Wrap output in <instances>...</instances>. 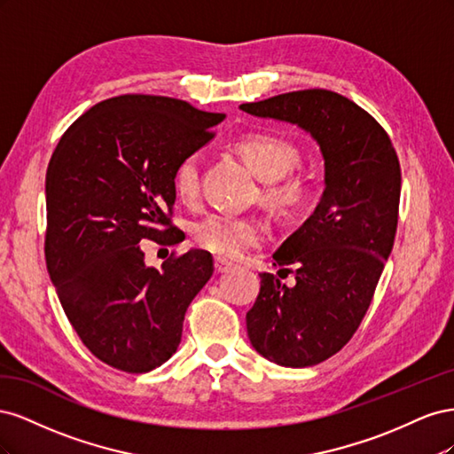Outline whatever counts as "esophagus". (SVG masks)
Masks as SVG:
<instances>
[{
  "label": "esophagus",
  "mask_w": 454,
  "mask_h": 454,
  "mask_svg": "<svg viewBox=\"0 0 454 454\" xmlns=\"http://www.w3.org/2000/svg\"><path fill=\"white\" fill-rule=\"evenodd\" d=\"M214 267H215L217 272H225V270H229L232 267V263H231L229 259H225V257H215L214 259Z\"/></svg>",
  "instance_id": "1"
}]
</instances>
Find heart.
I'll return each mask as SVG.
<instances>
[{"label": "heart", "instance_id": "heart-1", "mask_svg": "<svg viewBox=\"0 0 454 454\" xmlns=\"http://www.w3.org/2000/svg\"><path fill=\"white\" fill-rule=\"evenodd\" d=\"M242 157L265 182H277L294 168L297 162L295 145L270 132H254L244 136L237 144ZM200 185V155L189 153L176 164L172 174V187L184 202L195 200ZM299 193L294 182L274 184L269 197L278 202H292ZM195 242L200 248L222 257H239L246 250L259 246L267 239L265 225L255 217L215 212L202 217L193 229Z\"/></svg>", "mask_w": 454, "mask_h": 454}]
</instances>
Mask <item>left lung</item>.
I'll return each mask as SVG.
<instances>
[{
    "mask_svg": "<svg viewBox=\"0 0 454 454\" xmlns=\"http://www.w3.org/2000/svg\"><path fill=\"white\" fill-rule=\"evenodd\" d=\"M240 109L301 127L322 151V199L272 254L274 265H294L280 270L294 272L295 286L261 272L259 295L246 314L250 342L263 358L316 365L347 345L373 299L395 237L400 160L387 130L332 90L286 92Z\"/></svg>",
    "mask_w": 454,
    "mask_h": 454,
    "instance_id": "obj_1",
    "label": "left lung"
}]
</instances>
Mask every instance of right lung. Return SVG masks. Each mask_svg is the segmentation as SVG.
I'll return each instance as SVG.
<instances>
[{
  "instance_id": "1",
  "label": "right lung",
  "mask_w": 454,
  "mask_h": 454,
  "mask_svg": "<svg viewBox=\"0 0 454 454\" xmlns=\"http://www.w3.org/2000/svg\"><path fill=\"white\" fill-rule=\"evenodd\" d=\"M223 114L185 100L122 94L92 106L51 157L47 270L83 345L127 373H147L177 350L187 307L214 272L204 250L145 265L140 242L172 246V174L212 138Z\"/></svg>"
}]
</instances>
